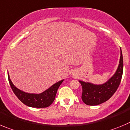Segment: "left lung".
Wrapping results in <instances>:
<instances>
[{
  "label": "left lung",
  "mask_w": 130,
  "mask_h": 130,
  "mask_svg": "<svg viewBox=\"0 0 130 130\" xmlns=\"http://www.w3.org/2000/svg\"><path fill=\"white\" fill-rule=\"evenodd\" d=\"M123 72V58L121 49L119 65L115 74L105 84L95 85L79 81L82 86V99L87 105L95 106L108 100L118 88Z\"/></svg>",
  "instance_id": "obj_1"
}]
</instances>
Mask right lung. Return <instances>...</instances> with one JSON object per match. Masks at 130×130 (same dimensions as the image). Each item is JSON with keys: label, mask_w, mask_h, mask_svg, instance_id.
Segmentation results:
<instances>
[{"label": "right lung", "mask_w": 130, "mask_h": 130, "mask_svg": "<svg viewBox=\"0 0 130 130\" xmlns=\"http://www.w3.org/2000/svg\"><path fill=\"white\" fill-rule=\"evenodd\" d=\"M8 76L11 88L16 96L24 105L32 108H47L50 106L55 99L58 88L63 82V79L55 83L47 90L40 94H28L16 88L12 83L8 74Z\"/></svg>", "instance_id": "1"}]
</instances>
